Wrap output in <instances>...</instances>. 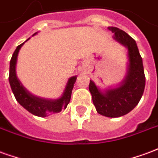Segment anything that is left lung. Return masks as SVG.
<instances>
[{"mask_svg":"<svg viewBox=\"0 0 158 158\" xmlns=\"http://www.w3.org/2000/svg\"><path fill=\"white\" fill-rule=\"evenodd\" d=\"M113 39L127 49L128 61L124 79L116 87L101 89L90 80L89 91L99 114L109 118L125 115L137 105L143 95L146 77L137 44L129 34L118 27H109Z\"/></svg>","mask_w":158,"mask_h":158,"instance_id":"8db88e82","label":"left lung"}]
</instances>
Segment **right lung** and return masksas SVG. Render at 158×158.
Returning <instances> with one entry per match:
<instances>
[{
  "label": "right lung",
  "mask_w": 158,
  "mask_h": 158,
  "mask_svg": "<svg viewBox=\"0 0 158 158\" xmlns=\"http://www.w3.org/2000/svg\"><path fill=\"white\" fill-rule=\"evenodd\" d=\"M38 33L33 34L34 36ZM29 40V39H28ZM27 40L25 42H27ZM24 42V43H25ZM24 43L21 44L17 47V49L11 56L10 61V71H9V83L11 86V91L14 94L16 99L20 105L24 109L31 113L32 114L39 117H46L53 114H57L61 111L62 109H66L68 103H70L71 96V92L74 87V84L77 80V76L71 77L68 79L65 85V90L62 93L60 98L57 99H49L41 97H38L31 93L27 88L22 84L18 79L16 71L17 60L19 50L23 45Z\"/></svg>",
  "instance_id": "obj_1"
}]
</instances>
